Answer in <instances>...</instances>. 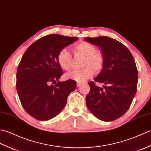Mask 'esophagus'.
Masks as SVG:
<instances>
[{"label": "esophagus", "instance_id": "34e87169", "mask_svg": "<svg viewBox=\"0 0 151 151\" xmlns=\"http://www.w3.org/2000/svg\"><path fill=\"white\" fill-rule=\"evenodd\" d=\"M81 85H82V83H81V82H77V86H78V87L80 86Z\"/></svg>", "mask_w": 151, "mask_h": 151}]
</instances>
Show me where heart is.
<instances>
[{"mask_svg": "<svg viewBox=\"0 0 151 151\" xmlns=\"http://www.w3.org/2000/svg\"><path fill=\"white\" fill-rule=\"evenodd\" d=\"M97 49L96 46L86 41L80 42L73 46L72 50L73 54L84 56L82 63V66L84 68L67 73V78L83 82L91 78L93 70L96 72H99L105 64V57L101 51ZM57 61L62 69L68 70L71 68L72 55L66 49H61L57 55Z\"/></svg>", "mask_w": 151, "mask_h": 151, "instance_id": "b5f03b06", "label": "heart"}]
</instances>
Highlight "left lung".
<instances>
[{
	"label": "left lung",
	"mask_w": 151,
	"mask_h": 151,
	"mask_svg": "<svg viewBox=\"0 0 151 151\" xmlns=\"http://www.w3.org/2000/svg\"><path fill=\"white\" fill-rule=\"evenodd\" d=\"M85 41L99 46L105 64L99 74L90 81L86 97L87 108L104 122H112L125 114L131 105L138 85V73L130 50L117 40L106 36L86 37ZM106 84L103 88L95 81Z\"/></svg>",
	"instance_id": "8db88e82"
}]
</instances>
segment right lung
<instances>
[{
  "mask_svg": "<svg viewBox=\"0 0 151 151\" xmlns=\"http://www.w3.org/2000/svg\"><path fill=\"white\" fill-rule=\"evenodd\" d=\"M78 39L58 34L46 35L30 45L22 55L17 71L16 88L23 108L35 119L46 121L54 118L76 89L74 80L58 81L63 72L57 55Z\"/></svg>",
  "mask_w": 151,
  "mask_h": 151,
  "instance_id": "obj_1",
  "label": "right lung"
}]
</instances>
